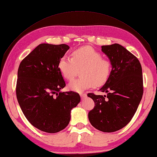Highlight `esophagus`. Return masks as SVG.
Listing matches in <instances>:
<instances>
[{
  "label": "esophagus",
  "instance_id": "obj_1",
  "mask_svg": "<svg viewBox=\"0 0 157 157\" xmlns=\"http://www.w3.org/2000/svg\"><path fill=\"white\" fill-rule=\"evenodd\" d=\"M80 96H81L82 99L85 98L87 96H86V93H80Z\"/></svg>",
  "mask_w": 157,
  "mask_h": 157
}]
</instances>
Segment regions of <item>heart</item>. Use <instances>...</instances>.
<instances>
[{"label": "heart", "instance_id": "heart-1", "mask_svg": "<svg viewBox=\"0 0 157 157\" xmlns=\"http://www.w3.org/2000/svg\"><path fill=\"white\" fill-rule=\"evenodd\" d=\"M59 68L61 75L67 80L72 79L77 69L81 77L75 79L68 84L69 89L82 93L93 85L101 86L107 81L112 71V63L103 59L100 52L93 48L85 47L75 50L72 58L63 56L59 61Z\"/></svg>", "mask_w": 157, "mask_h": 157}]
</instances>
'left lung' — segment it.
Wrapping results in <instances>:
<instances>
[{
  "instance_id": "1",
  "label": "left lung",
  "mask_w": 157,
  "mask_h": 157,
  "mask_svg": "<svg viewBox=\"0 0 157 157\" xmlns=\"http://www.w3.org/2000/svg\"><path fill=\"white\" fill-rule=\"evenodd\" d=\"M101 48L112 63V71L99 90L106 96L87 94L94 102L89 119L95 128L112 132L124 127L136 111L143 94L142 67L138 59L119 44Z\"/></svg>"
}]
</instances>
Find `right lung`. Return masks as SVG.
Segmentation results:
<instances>
[{
	"label": "right lung",
	"instance_id": "add662e5",
	"mask_svg": "<svg viewBox=\"0 0 157 157\" xmlns=\"http://www.w3.org/2000/svg\"><path fill=\"white\" fill-rule=\"evenodd\" d=\"M67 44H40L21 61L16 93L18 104L29 123L48 133L65 128L71 110L81 101L73 91L60 92L66 86L59 61L69 49Z\"/></svg>",
	"mask_w": 157,
	"mask_h": 157
}]
</instances>
